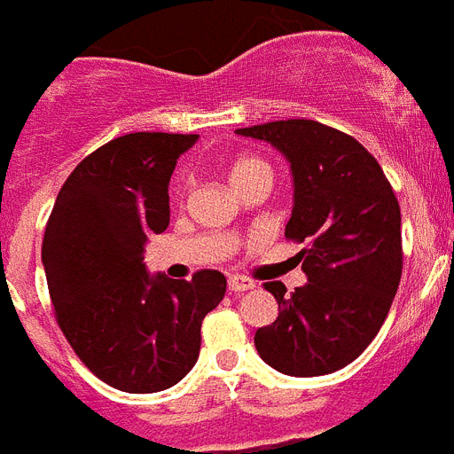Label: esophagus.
Returning <instances> with one entry per match:
<instances>
[{
	"label": "esophagus",
	"instance_id": "esophagus-1",
	"mask_svg": "<svg viewBox=\"0 0 454 454\" xmlns=\"http://www.w3.org/2000/svg\"><path fill=\"white\" fill-rule=\"evenodd\" d=\"M254 282L252 279L247 278H238V275H233V278H228V291H233V294H242V291H249L254 289Z\"/></svg>",
	"mask_w": 454,
	"mask_h": 454
}]
</instances>
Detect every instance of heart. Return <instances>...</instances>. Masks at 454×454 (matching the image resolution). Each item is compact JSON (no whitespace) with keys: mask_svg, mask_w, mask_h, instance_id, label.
I'll list each match as a JSON object with an SVG mask.
<instances>
[{"mask_svg":"<svg viewBox=\"0 0 454 454\" xmlns=\"http://www.w3.org/2000/svg\"><path fill=\"white\" fill-rule=\"evenodd\" d=\"M261 168H265V163H261V160H256V158H238V160L231 165V182L233 184L239 182L242 176Z\"/></svg>","mask_w":454,"mask_h":454,"instance_id":"heart-1","label":"heart"}]
</instances>
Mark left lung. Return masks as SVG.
<instances>
[{
	"mask_svg": "<svg viewBox=\"0 0 454 454\" xmlns=\"http://www.w3.org/2000/svg\"><path fill=\"white\" fill-rule=\"evenodd\" d=\"M286 158L294 209L285 235L310 247L298 254L308 282L286 296L254 345L261 359L294 378L340 371L371 345L401 279V209L385 172L355 137L317 121L294 119L235 130Z\"/></svg>",
	"mask_w": 454,
	"mask_h": 454,
	"instance_id": "obj_1",
	"label": "left lung"
}]
</instances>
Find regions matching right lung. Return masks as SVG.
Listing matches in <instances>:
<instances>
[{
  "mask_svg": "<svg viewBox=\"0 0 454 454\" xmlns=\"http://www.w3.org/2000/svg\"><path fill=\"white\" fill-rule=\"evenodd\" d=\"M198 135L132 132L83 158L58 193L42 261L62 333L99 380L153 394L186 378L200 326L226 294L219 270L151 275L146 242L169 223V176Z\"/></svg>",
  "mask_w": 454,
  "mask_h": 454,
  "instance_id": "obj_1",
  "label": "right lung"
}]
</instances>
